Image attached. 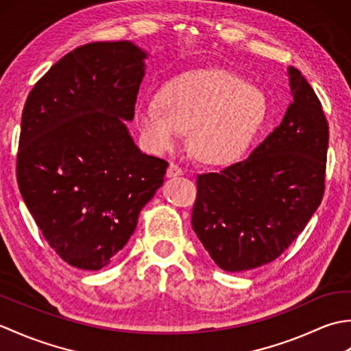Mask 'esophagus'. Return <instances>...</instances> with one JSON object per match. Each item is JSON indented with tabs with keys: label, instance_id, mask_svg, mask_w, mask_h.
<instances>
[{
	"label": "esophagus",
	"instance_id": "esophagus-1",
	"mask_svg": "<svg viewBox=\"0 0 351 351\" xmlns=\"http://www.w3.org/2000/svg\"><path fill=\"white\" fill-rule=\"evenodd\" d=\"M184 175V170L181 166H178V164L171 162L169 169H167V176L169 178H176V176H182Z\"/></svg>",
	"mask_w": 351,
	"mask_h": 351
}]
</instances>
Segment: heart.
<instances>
[{"mask_svg":"<svg viewBox=\"0 0 351 351\" xmlns=\"http://www.w3.org/2000/svg\"><path fill=\"white\" fill-rule=\"evenodd\" d=\"M141 107L137 121L156 152L176 147L189 131V147L208 166H228L247 151L263 128L267 107L255 87L232 72L208 68L180 73Z\"/></svg>","mask_w":351,"mask_h":351,"instance_id":"1","label":"heart"}]
</instances>
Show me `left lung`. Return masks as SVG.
<instances>
[{"mask_svg": "<svg viewBox=\"0 0 351 351\" xmlns=\"http://www.w3.org/2000/svg\"><path fill=\"white\" fill-rule=\"evenodd\" d=\"M288 73L294 99L278 128L245 161L196 180L191 226L225 271L279 258L324 196L329 125L302 72Z\"/></svg>", "mask_w": 351, "mask_h": 351, "instance_id": "1", "label": "left lung"}]
</instances>
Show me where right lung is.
I'll return each instance as SVG.
<instances>
[{
  "instance_id": "right-lung-1",
  "label": "right lung",
  "mask_w": 351,
  "mask_h": 351,
  "mask_svg": "<svg viewBox=\"0 0 351 351\" xmlns=\"http://www.w3.org/2000/svg\"><path fill=\"white\" fill-rule=\"evenodd\" d=\"M145 57L128 40L83 45L37 81L22 111V199L51 249L81 270L114 259L164 182L169 162L140 152L123 123Z\"/></svg>"
}]
</instances>
